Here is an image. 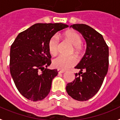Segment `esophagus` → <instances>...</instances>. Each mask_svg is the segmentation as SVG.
I'll return each mask as SVG.
<instances>
[{"mask_svg": "<svg viewBox=\"0 0 120 120\" xmlns=\"http://www.w3.org/2000/svg\"><path fill=\"white\" fill-rule=\"evenodd\" d=\"M58 72L59 73V74H63V73H64V72H65V71H61V70H58Z\"/></svg>", "mask_w": 120, "mask_h": 120, "instance_id": "obj_1", "label": "esophagus"}]
</instances>
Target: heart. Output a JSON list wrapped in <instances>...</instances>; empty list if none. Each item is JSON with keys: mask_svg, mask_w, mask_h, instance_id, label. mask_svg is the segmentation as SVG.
<instances>
[{"mask_svg": "<svg viewBox=\"0 0 120 120\" xmlns=\"http://www.w3.org/2000/svg\"><path fill=\"white\" fill-rule=\"evenodd\" d=\"M64 38L73 45L74 52L77 55H80L82 51V37L79 34L73 30L66 32L64 34ZM59 46V38L56 35L52 36L48 42V48L51 55H56L58 53ZM77 64V59L73 56H59L54 58L52 61L53 66L59 70H67Z\"/></svg>", "mask_w": 120, "mask_h": 120, "instance_id": "1", "label": "heart"}]
</instances>
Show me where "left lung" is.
Instances as JSON below:
<instances>
[{"mask_svg": "<svg viewBox=\"0 0 120 120\" xmlns=\"http://www.w3.org/2000/svg\"><path fill=\"white\" fill-rule=\"evenodd\" d=\"M82 34L86 42V53L75 68V79L66 86L67 94L79 101L90 99L99 91L109 69V47L102 35L84 24L71 26Z\"/></svg>", "mask_w": 120, "mask_h": 120, "instance_id": "left-lung-1", "label": "left lung"}]
</instances>
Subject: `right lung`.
<instances>
[{"label": "right lung", "mask_w": 120, "mask_h": 120, "mask_svg": "<svg viewBox=\"0 0 120 120\" xmlns=\"http://www.w3.org/2000/svg\"><path fill=\"white\" fill-rule=\"evenodd\" d=\"M69 26L62 23H37L18 35L10 48V70L18 90L32 101L43 99L49 94L56 69H47L51 56L48 40Z\"/></svg>", "instance_id": "right-lung-1"}]
</instances>
